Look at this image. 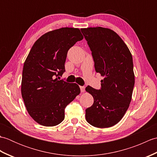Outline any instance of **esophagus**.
Masks as SVG:
<instances>
[{
  "mask_svg": "<svg viewBox=\"0 0 157 157\" xmlns=\"http://www.w3.org/2000/svg\"><path fill=\"white\" fill-rule=\"evenodd\" d=\"M80 90L82 92H84L85 91V87L84 86H80Z\"/></svg>",
  "mask_w": 157,
  "mask_h": 157,
  "instance_id": "1",
  "label": "esophagus"
}]
</instances>
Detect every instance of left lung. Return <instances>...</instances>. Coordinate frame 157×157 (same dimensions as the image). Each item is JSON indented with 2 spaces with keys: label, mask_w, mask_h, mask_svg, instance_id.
<instances>
[{
  "label": "left lung",
  "mask_w": 157,
  "mask_h": 157,
  "mask_svg": "<svg viewBox=\"0 0 157 157\" xmlns=\"http://www.w3.org/2000/svg\"><path fill=\"white\" fill-rule=\"evenodd\" d=\"M90 48L96 73L104 79L101 89L87 86L94 103L86 110V119L92 126L110 128L119 123L128 109L135 83L131 52L113 30L102 27L82 28Z\"/></svg>",
  "instance_id": "left-lung-1"
}]
</instances>
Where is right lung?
<instances>
[{
  "label": "right lung",
  "mask_w": 157,
  "mask_h": 157,
  "mask_svg": "<svg viewBox=\"0 0 157 157\" xmlns=\"http://www.w3.org/2000/svg\"><path fill=\"white\" fill-rule=\"evenodd\" d=\"M83 38L79 29L62 28L46 32L32 46L23 65L21 91L29 115L40 125L61 123L66 106L80 93L75 83L57 77L65 71L69 49Z\"/></svg>",
  "instance_id": "add662e5"
}]
</instances>
